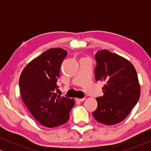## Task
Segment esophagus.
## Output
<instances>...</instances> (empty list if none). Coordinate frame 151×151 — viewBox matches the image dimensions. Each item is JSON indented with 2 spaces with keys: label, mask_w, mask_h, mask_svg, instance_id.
I'll list each match as a JSON object with an SVG mask.
<instances>
[{
  "label": "esophagus",
  "mask_w": 151,
  "mask_h": 151,
  "mask_svg": "<svg viewBox=\"0 0 151 151\" xmlns=\"http://www.w3.org/2000/svg\"><path fill=\"white\" fill-rule=\"evenodd\" d=\"M85 100V98H76V101H78V102H82V101H83Z\"/></svg>",
  "instance_id": "34e87169"
}]
</instances>
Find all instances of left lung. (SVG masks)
I'll return each instance as SVG.
<instances>
[{
	"mask_svg": "<svg viewBox=\"0 0 151 151\" xmlns=\"http://www.w3.org/2000/svg\"><path fill=\"white\" fill-rule=\"evenodd\" d=\"M95 59L96 80L106 85L102 88L104 95L96 98L98 107L93 116L103 124H116L128 116L139 100L136 70L130 61L108 50L98 51Z\"/></svg>",
	"mask_w": 151,
	"mask_h": 151,
	"instance_id": "1",
	"label": "left lung"
}]
</instances>
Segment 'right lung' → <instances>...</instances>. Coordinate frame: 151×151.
<instances>
[{
  "instance_id": "add662e5",
  "label": "right lung",
  "mask_w": 151,
  "mask_h": 151,
  "mask_svg": "<svg viewBox=\"0 0 151 151\" xmlns=\"http://www.w3.org/2000/svg\"><path fill=\"white\" fill-rule=\"evenodd\" d=\"M67 54L60 48L48 49L30 61L20 76L23 103L35 119L48 128L66 123L75 104L74 99L55 93L60 65Z\"/></svg>"
}]
</instances>
